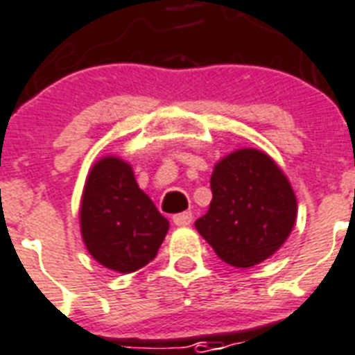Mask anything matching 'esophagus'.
Wrapping results in <instances>:
<instances>
[{
	"label": "esophagus",
	"mask_w": 355,
	"mask_h": 355,
	"mask_svg": "<svg viewBox=\"0 0 355 355\" xmlns=\"http://www.w3.org/2000/svg\"><path fill=\"white\" fill-rule=\"evenodd\" d=\"M191 219H193L191 211H182V214L173 216V223H175L177 227H188L189 223H191Z\"/></svg>",
	"instance_id": "esophagus-1"
}]
</instances>
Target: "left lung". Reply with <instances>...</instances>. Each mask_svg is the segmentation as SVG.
<instances>
[{
  "mask_svg": "<svg viewBox=\"0 0 355 355\" xmlns=\"http://www.w3.org/2000/svg\"><path fill=\"white\" fill-rule=\"evenodd\" d=\"M211 202L195 228L223 261L252 267L286 243L297 221V197L267 153L232 150L214 166Z\"/></svg>",
  "mask_w": 355,
  "mask_h": 355,
  "instance_id": "left-lung-1",
  "label": "left lung"
}]
</instances>
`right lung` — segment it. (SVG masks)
<instances>
[{
  "instance_id": "1",
  "label": "right lung",
  "mask_w": 355,
  "mask_h": 355,
  "mask_svg": "<svg viewBox=\"0 0 355 355\" xmlns=\"http://www.w3.org/2000/svg\"><path fill=\"white\" fill-rule=\"evenodd\" d=\"M80 236L97 263L128 275L155 259L169 221L139 189L132 166L107 155L92 166L79 208Z\"/></svg>"
}]
</instances>
